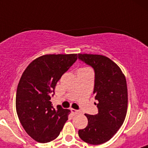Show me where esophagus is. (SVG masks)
I'll list each match as a JSON object with an SVG mask.
<instances>
[{"mask_svg": "<svg viewBox=\"0 0 148 148\" xmlns=\"http://www.w3.org/2000/svg\"><path fill=\"white\" fill-rule=\"evenodd\" d=\"M70 110H71L72 113H73V115L78 114V113H80V111L77 110H75V109H73V108H71V109H70Z\"/></svg>", "mask_w": 148, "mask_h": 148, "instance_id": "obj_1", "label": "esophagus"}]
</instances>
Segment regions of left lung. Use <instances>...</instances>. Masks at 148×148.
Masks as SVG:
<instances>
[{
    "mask_svg": "<svg viewBox=\"0 0 148 148\" xmlns=\"http://www.w3.org/2000/svg\"><path fill=\"white\" fill-rule=\"evenodd\" d=\"M78 58L94 69L93 94L99 109L96 115L84 114L88 124L78 130V136L90 145H101L116 134L125 119L128 101L126 78L119 66L106 56L78 54Z\"/></svg>",
    "mask_w": 148,
    "mask_h": 148,
    "instance_id": "left-lung-1",
    "label": "left lung"
}]
</instances>
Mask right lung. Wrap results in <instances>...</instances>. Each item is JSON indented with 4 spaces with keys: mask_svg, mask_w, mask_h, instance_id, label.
Wrapping results in <instances>:
<instances>
[{
    "mask_svg": "<svg viewBox=\"0 0 148 148\" xmlns=\"http://www.w3.org/2000/svg\"><path fill=\"white\" fill-rule=\"evenodd\" d=\"M78 58L77 54L44 55L28 65L18 83L15 106L27 134L46 143L59 136L70 110L50 101L56 84Z\"/></svg>",
    "mask_w": 148,
    "mask_h": 148,
    "instance_id": "obj_1",
    "label": "right lung"
}]
</instances>
